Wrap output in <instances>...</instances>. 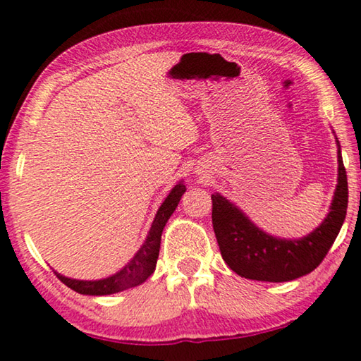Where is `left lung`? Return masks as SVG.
I'll return each mask as SVG.
<instances>
[{
    "mask_svg": "<svg viewBox=\"0 0 361 361\" xmlns=\"http://www.w3.org/2000/svg\"><path fill=\"white\" fill-rule=\"evenodd\" d=\"M338 186L329 213L319 228L299 240L277 239L262 232L223 195L212 194V223L219 252L240 277L261 282H290L325 259L345 219L349 189L338 142Z\"/></svg>",
    "mask_w": 361,
    "mask_h": 361,
    "instance_id": "8db88e82",
    "label": "left lung"
}]
</instances>
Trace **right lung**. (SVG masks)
Segmentation results:
<instances>
[{"label":"right lung","mask_w":361,"mask_h":361,"mask_svg":"<svg viewBox=\"0 0 361 361\" xmlns=\"http://www.w3.org/2000/svg\"><path fill=\"white\" fill-rule=\"evenodd\" d=\"M186 186L183 183H178L167 199L164 200L161 209L157 210V215L152 221L151 231L143 247L138 250L137 255L133 256L130 262H127L124 269H121L119 272H116L114 276L102 280H75L60 276L56 272L60 282H63L68 288L75 290L76 293H81V295H90V296H103V295H113V293L124 291L127 288H132V286H137L143 283L146 279H148L156 269L157 256H159V248H161V235L164 231V226L169 221V218L172 216L175 212L176 205H178L181 195L185 194Z\"/></svg>","instance_id":"add662e5"}]
</instances>
